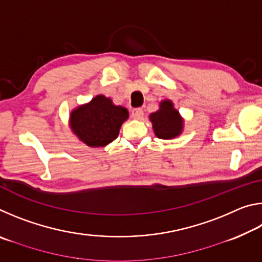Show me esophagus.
I'll return each instance as SVG.
<instances>
[{"label": "esophagus", "instance_id": "1", "mask_svg": "<svg viewBox=\"0 0 262 262\" xmlns=\"http://www.w3.org/2000/svg\"><path fill=\"white\" fill-rule=\"evenodd\" d=\"M132 117L136 119V120H141L143 118V111L141 108H134L132 111Z\"/></svg>", "mask_w": 262, "mask_h": 262}]
</instances>
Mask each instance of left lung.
<instances>
[{
  "label": "left lung",
  "mask_w": 262,
  "mask_h": 262,
  "mask_svg": "<svg viewBox=\"0 0 262 262\" xmlns=\"http://www.w3.org/2000/svg\"><path fill=\"white\" fill-rule=\"evenodd\" d=\"M149 120L158 139L172 140L184 130V119L170 99L162 100L156 112L149 115Z\"/></svg>",
  "instance_id": "left-lung-1"
}]
</instances>
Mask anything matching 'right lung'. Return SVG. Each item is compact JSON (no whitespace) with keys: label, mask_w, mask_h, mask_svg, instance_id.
<instances>
[{"label":"right lung","mask_w":262,"mask_h":262,"mask_svg":"<svg viewBox=\"0 0 262 262\" xmlns=\"http://www.w3.org/2000/svg\"><path fill=\"white\" fill-rule=\"evenodd\" d=\"M128 118L129 112L126 107L114 105L111 98L98 95L70 112L69 127L88 147L99 148L117 139Z\"/></svg>","instance_id":"obj_1"}]
</instances>
